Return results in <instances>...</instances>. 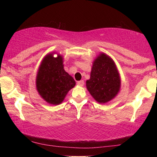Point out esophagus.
<instances>
[{
	"mask_svg": "<svg viewBox=\"0 0 157 157\" xmlns=\"http://www.w3.org/2000/svg\"><path fill=\"white\" fill-rule=\"evenodd\" d=\"M77 84H78V86H83V85H84V81H83V80H81V81H78V82H77Z\"/></svg>",
	"mask_w": 157,
	"mask_h": 157,
	"instance_id": "34e87169",
	"label": "esophagus"
}]
</instances>
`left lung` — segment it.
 <instances>
[{
    "label": "left lung",
    "mask_w": 157,
    "mask_h": 157,
    "mask_svg": "<svg viewBox=\"0 0 157 157\" xmlns=\"http://www.w3.org/2000/svg\"><path fill=\"white\" fill-rule=\"evenodd\" d=\"M86 86L91 96L100 104L109 102L118 95L121 87V76L109 55L100 52L94 59Z\"/></svg>",
    "instance_id": "8db88e82"
}]
</instances>
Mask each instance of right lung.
Listing matches in <instances>:
<instances>
[{"label": "right lung", "instance_id": "add662e5", "mask_svg": "<svg viewBox=\"0 0 157 157\" xmlns=\"http://www.w3.org/2000/svg\"><path fill=\"white\" fill-rule=\"evenodd\" d=\"M55 53H48L42 59L36 74V88L47 103L58 105L75 86V81L63 68V56L57 54L55 57Z\"/></svg>", "mask_w": 157, "mask_h": 157}]
</instances>
